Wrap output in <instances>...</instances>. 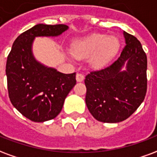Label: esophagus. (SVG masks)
Here are the masks:
<instances>
[{"label":"esophagus","mask_w":157,"mask_h":157,"mask_svg":"<svg viewBox=\"0 0 157 157\" xmlns=\"http://www.w3.org/2000/svg\"><path fill=\"white\" fill-rule=\"evenodd\" d=\"M75 79H76L77 82H82L84 81V75L81 74V73H77L76 76H75Z\"/></svg>","instance_id":"1"}]
</instances>
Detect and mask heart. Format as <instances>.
Returning a JSON list of instances; mask_svg holds the SVG:
<instances>
[{
	"label": "heart",
	"instance_id": "obj_1",
	"mask_svg": "<svg viewBox=\"0 0 157 157\" xmlns=\"http://www.w3.org/2000/svg\"><path fill=\"white\" fill-rule=\"evenodd\" d=\"M120 48V41L115 36L89 35L74 40L71 52L77 59L88 57V63L94 68H101L111 61Z\"/></svg>",
	"mask_w": 157,
	"mask_h": 157
}]
</instances>
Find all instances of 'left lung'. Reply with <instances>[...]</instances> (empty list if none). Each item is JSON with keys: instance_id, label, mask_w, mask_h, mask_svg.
I'll list each match as a JSON object with an SVG mask.
<instances>
[{"instance_id": "8db88e82", "label": "left lung", "mask_w": 157, "mask_h": 157, "mask_svg": "<svg viewBox=\"0 0 157 157\" xmlns=\"http://www.w3.org/2000/svg\"><path fill=\"white\" fill-rule=\"evenodd\" d=\"M126 46L110 66L86 76V104L99 121L117 123L136 111L147 93V58L141 44L123 31Z\"/></svg>"}]
</instances>
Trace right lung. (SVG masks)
Masks as SVG:
<instances>
[{
    "label": "right lung",
    "mask_w": 157,
    "mask_h": 157,
    "mask_svg": "<svg viewBox=\"0 0 157 157\" xmlns=\"http://www.w3.org/2000/svg\"><path fill=\"white\" fill-rule=\"evenodd\" d=\"M68 25L38 24L14 41L6 67L9 98L17 111L35 122L52 120L76 84L75 73L64 74L37 61L32 52L36 37H55Z\"/></svg>",
    "instance_id": "right-lung-1"
}]
</instances>
